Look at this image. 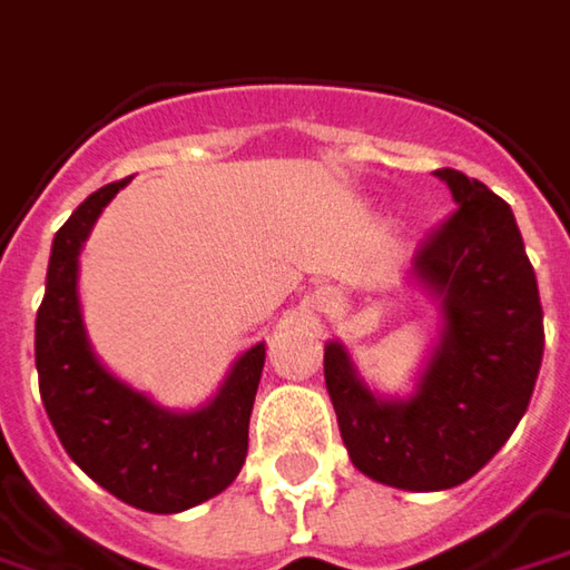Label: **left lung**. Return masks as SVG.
Returning a JSON list of instances; mask_svg holds the SVG:
<instances>
[{
  "label": "left lung",
  "instance_id": "obj_1",
  "mask_svg": "<svg viewBox=\"0 0 570 570\" xmlns=\"http://www.w3.org/2000/svg\"><path fill=\"white\" fill-rule=\"evenodd\" d=\"M459 207L414 248V274L443 303L446 332L409 402H380L341 344L325 385L363 475L405 491L469 482L510 440L542 366V303L510 207L482 181L436 168Z\"/></svg>",
  "mask_w": 570,
  "mask_h": 570
}]
</instances>
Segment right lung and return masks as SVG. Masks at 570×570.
<instances>
[{
  "mask_svg": "<svg viewBox=\"0 0 570 570\" xmlns=\"http://www.w3.org/2000/svg\"><path fill=\"white\" fill-rule=\"evenodd\" d=\"M124 181L86 197L60 226L35 325L40 399L62 450L120 498L149 513H178L229 488L248 453V421L264 370V344L238 360L213 405L168 414L95 360L86 341L76 271L79 248Z\"/></svg>",
  "mask_w": 570,
  "mask_h": 570,
  "instance_id": "right-lung-1",
  "label": "right lung"
}]
</instances>
